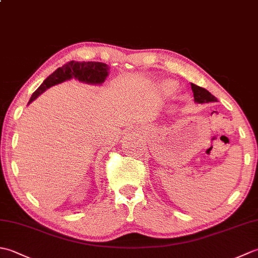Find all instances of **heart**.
<instances>
[{
	"mask_svg": "<svg viewBox=\"0 0 258 258\" xmlns=\"http://www.w3.org/2000/svg\"><path fill=\"white\" fill-rule=\"evenodd\" d=\"M161 89L164 93H167V94H168V93H172L174 91L175 85L172 83V82H166V83H164L162 85Z\"/></svg>",
	"mask_w": 258,
	"mask_h": 258,
	"instance_id": "obj_1",
	"label": "heart"
}]
</instances>
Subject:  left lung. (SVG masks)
<instances>
[{
	"mask_svg": "<svg viewBox=\"0 0 258 258\" xmlns=\"http://www.w3.org/2000/svg\"><path fill=\"white\" fill-rule=\"evenodd\" d=\"M191 91H193L194 94V101L195 103L199 104H204V103H215L217 102V98L212 95L207 90L203 89L201 86H197L193 83H190Z\"/></svg>",
	"mask_w": 258,
	"mask_h": 258,
	"instance_id": "left-lung-1",
	"label": "left lung"
}]
</instances>
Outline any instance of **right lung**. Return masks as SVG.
Segmentation results:
<instances>
[{
    "mask_svg": "<svg viewBox=\"0 0 258 258\" xmlns=\"http://www.w3.org/2000/svg\"><path fill=\"white\" fill-rule=\"evenodd\" d=\"M108 75V67L105 63L101 62H75L71 61L64 64L62 68H58L56 71L47 76L40 87L33 93L29 104L35 98L41 95L51 86L62 83L71 79H76L80 82L86 84H102L106 80Z\"/></svg>",
    "mask_w": 258,
    "mask_h": 258,
    "instance_id": "obj_1",
    "label": "right lung"
}]
</instances>
